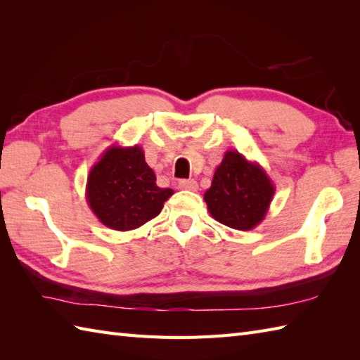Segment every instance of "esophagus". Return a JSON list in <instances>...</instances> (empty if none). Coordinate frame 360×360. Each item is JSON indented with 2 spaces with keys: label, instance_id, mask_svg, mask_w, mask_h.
<instances>
[{
  "label": "esophagus",
  "instance_id": "obj_1",
  "mask_svg": "<svg viewBox=\"0 0 360 360\" xmlns=\"http://www.w3.org/2000/svg\"><path fill=\"white\" fill-rule=\"evenodd\" d=\"M179 188L181 190H190V192H196L198 182L195 179H181L179 181Z\"/></svg>",
  "mask_w": 360,
  "mask_h": 360
}]
</instances>
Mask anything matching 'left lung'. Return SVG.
Segmentation results:
<instances>
[{
  "mask_svg": "<svg viewBox=\"0 0 360 360\" xmlns=\"http://www.w3.org/2000/svg\"><path fill=\"white\" fill-rule=\"evenodd\" d=\"M275 187L263 167L229 150L204 193L210 215L236 231H252L269 210Z\"/></svg>",
  "mask_w": 360,
  "mask_h": 360,
  "instance_id": "obj_1",
  "label": "left lung"
}]
</instances>
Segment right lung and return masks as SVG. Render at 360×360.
I'll list each match as a JSON object with an SVG mask.
<instances>
[{"instance_id":"right-lung-1","label":"right lung","mask_w":360,"mask_h":360,"mask_svg":"<svg viewBox=\"0 0 360 360\" xmlns=\"http://www.w3.org/2000/svg\"><path fill=\"white\" fill-rule=\"evenodd\" d=\"M172 195V188L156 186V174L139 145H111L88 174L86 201L98 221L112 231L143 226L159 215Z\"/></svg>"}]
</instances>
